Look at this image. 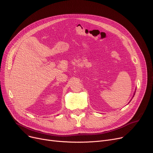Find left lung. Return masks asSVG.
Instances as JSON below:
<instances>
[{
	"label": "left lung",
	"instance_id": "8db88e82",
	"mask_svg": "<svg viewBox=\"0 0 153 153\" xmlns=\"http://www.w3.org/2000/svg\"><path fill=\"white\" fill-rule=\"evenodd\" d=\"M135 92H136V91H135ZM134 94H135V92H134V95H133V96H132V97H134ZM132 99H131V100H132ZM131 101H129V102H131Z\"/></svg>",
	"mask_w": 153,
	"mask_h": 153
}]
</instances>
